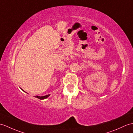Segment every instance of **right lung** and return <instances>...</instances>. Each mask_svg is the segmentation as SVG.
<instances>
[{
  "label": "right lung",
  "mask_w": 133,
  "mask_h": 133,
  "mask_svg": "<svg viewBox=\"0 0 133 133\" xmlns=\"http://www.w3.org/2000/svg\"><path fill=\"white\" fill-rule=\"evenodd\" d=\"M49 96H50V95H46V96H36V97L39 98V99L40 100H42V99H45V98H46L47 97H48Z\"/></svg>",
  "instance_id": "right-lung-1"
}]
</instances>
